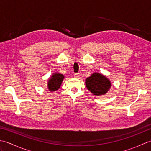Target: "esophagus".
<instances>
[{
    "label": "esophagus",
    "mask_w": 151,
    "mask_h": 151,
    "mask_svg": "<svg viewBox=\"0 0 151 151\" xmlns=\"http://www.w3.org/2000/svg\"><path fill=\"white\" fill-rule=\"evenodd\" d=\"M80 76H81V75H80V73H75V77L76 78H80Z\"/></svg>",
    "instance_id": "34e87169"
}]
</instances>
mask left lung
<instances>
[{
  "instance_id": "8db88e82",
  "label": "left lung",
  "mask_w": 151,
  "mask_h": 151,
  "mask_svg": "<svg viewBox=\"0 0 151 151\" xmlns=\"http://www.w3.org/2000/svg\"><path fill=\"white\" fill-rule=\"evenodd\" d=\"M86 86L91 93L101 96L107 93L110 90L111 82L106 76L99 73H93L86 79Z\"/></svg>"
}]
</instances>
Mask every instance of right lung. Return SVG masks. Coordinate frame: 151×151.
<instances>
[{
	"mask_svg": "<svg viewBox=\"0 0 151 151\" xmlns=\"http://www.w3.org/2000/svg\"><path fill=\"white\" fill-rule=\"evenodd\" d=\"M65 76L60 73H54L48 79L47 88L51 92L56 91L60 88Z\"/></svg>",
	"mask_w": 151,
	"mask_h": 151,
	"instance_id": "obj_1",
	"label": "right lung"
}]
</instances>
